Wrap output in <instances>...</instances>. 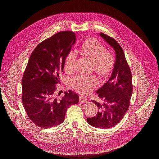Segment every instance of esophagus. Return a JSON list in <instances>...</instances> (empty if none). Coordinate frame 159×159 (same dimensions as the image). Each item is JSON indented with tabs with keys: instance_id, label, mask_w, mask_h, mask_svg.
<instances>
[{
	"instance_id": "1",
	"label": "esophagus",
	"mask_w": 159,
	"mask_h": 159,
	"mask_svg": "<svg viewBox=\"0 0 159 159\" xmlns=\"http://www.w3.org/2000/svg\"><path fill=\"white\" fill-rule=\"evenodd\" d=\"M79 99H80V102L81 103H86L88 102L87 98H85V97H84V96H82V95L80 96Z\"/></svg>"
}]
</instances>
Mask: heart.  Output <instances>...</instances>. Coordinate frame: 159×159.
I'll return each mask as SVG.
<instances>
[{
	"label": "heart",
	"mask_w": 159,
	"mask_h": 159,
	"mask_svg": "<svg viewBox=\"0 0 159 159\" xmlns=\"http://www.w3.org/2000/svg\"><path fill=\"white\" fill-rule=\"evenodd\" d=\"M80 52L93 61V69L99 75H107L112 70L115 64L113 54L106 51V48L96 38L85 40L81 47ZM76 60V52L70 50L65 58V69L69 71L73 70ZM98 83V78L94 75H78L71 80L73 88L82 93L89 92Z\"/></svg>",
	"instance_id": "b5f03b06"
}]
</instances>
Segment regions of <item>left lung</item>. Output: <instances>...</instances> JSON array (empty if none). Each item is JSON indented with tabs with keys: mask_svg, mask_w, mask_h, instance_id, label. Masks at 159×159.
<instances>
[{
	"mask_svg": "<svg viewBox=\"0 0 159 159\" xmlns=\"http://www.w3.org/2000/svg\"><path fill=\"white\" fill-rule=\"evenodd\" d=\"M100 36L113 47L116 61L109 80L97 93L102 103L92 101L99 111L93 117L87 119L90 125L100 129H109L116 125L125 115L133 93L132 74L121 46L112 37L100 33Z\"/></svg>",
	"mask_w": 159,
	"mask_h": 159,
	"instance_id": "8db88e82",
	"label": "left lung"
}]
</instances>
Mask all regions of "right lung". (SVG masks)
Returning a JSON list of instances; mask_svg holds the SVG:
<instances>
[{
	"label": "right lung",
	"mask_w": 159,
	"mask_h": 159,
	"mask_svg": "<svg viewBox=\"0 0 159 159\" xmlns=\"http://www.w3.org/2000/svg\"><path fill=\"white\" fill-rule=\"evenodd\" d=\"M75 42L74 32H57L40 42L30 55L22 80V101L28 117L38 127L58 125L68 107L79 102L78 95L71 90L61 99L55 95L66 56Z\"/></svg>",
	"instance_id": "add662e5"
}]
</instances>
